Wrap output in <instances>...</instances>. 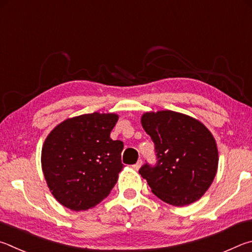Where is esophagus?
Wrapping results in <instances>:
<instances>
[{"label": "esophagus", "instance_id": "obj_1", "mask_svg": "<svg viewBox=\"0 0 252 252\" xmlns=\"http://www.w3.org/2000/svg\"><path fill=\"white\" fill-rule=\"evenodd\" d=\"M142 164H143V161H142V159H139L137 162H136V164L133 166L134 167V169H136V170H138L139 168H140V166H142Z\"/></svg>", "mask_w": 252, "mask_h": 252}]
</instances>
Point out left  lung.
<instances>
[{
    "mask_svg": "<svg viewBox=\"0 0 252 252\" xmlns=\"http://www.w3.org/2000/svg\"><path fill=\"white\" fill-rule=\"evenodd\" d=\"M143 128L155 144L157 165H144L139 174L153 193L176 207L204 196L218 169V148L210 130L188 115L158 110L144 113Z\"/></svg>",
    "mask_w": 252,
    "mask_h": 252,
    "instance_id": "obj_1",
    "label": "left lung"
}]
</instances>
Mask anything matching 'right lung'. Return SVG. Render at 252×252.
<instances>
[{"label": "right lung", "mask_w": 252, "mask_h": 252, "mask_svg": "<svg viewBox=\"0 0 252 252\" xmlns=\"http://www.w3.org/2000/svg\"><path fill=\"white\" fill-rule=\"evenodd\" d=\"M115 113L67 118L47 135L42 170L55 199L74 211L87 210L109 195L123 169L124 144L110 138Z\"/></svg>", "instance_id": "add662e5"}]
</instances>
